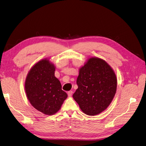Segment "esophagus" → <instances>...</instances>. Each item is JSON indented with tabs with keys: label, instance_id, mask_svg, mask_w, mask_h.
<instances>
[{
	"label": "esophagus",
	"instance_id": "esophagus-1",
	"mask_svg": "<svg viewBox=\"0 0 146 146\" xmlns=\"http://www.w3.org/2000/svg\"><path fill=\"white\" fill-rule=\"evenodd\" d=\"M72 93H73V92L72 91V90H70V91H69L67 92V94H68V96L69 97H70V96H72Z\"/></svg>",
	"mask_w": 146,
	"mask_h": 146
}]
</instances>
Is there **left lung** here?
<instances>
[{"mask_svg": "<svg viewBox=\"0 0 146 146\" xmlns=\"http://www.w3.org/2000/svg\"><path fill=\"white\" fill-rule=\"evenodd\" d=\"M78 86L73 98L80 109L90 115L99 114L110 105L117 89V79L104 60L92 57L79 70Z\"/></svg>", "mask_w": 146, "mask_h": 146, "instance_id": "left-lung-1", "label": "left lung"}]
</instances>
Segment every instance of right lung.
I'll use <instances>...</instances> for the list:
<instances>
[{
	"mask_svg": "<svg viewBox=\"0 0 146 146\" xmlns=\"http://www.w3.org/2000/svg\"><path fill=\"white\" fill-rule=\"evenodd\" d=\"M54 71L53 64L48 60H42L32 67L25 81V91L31 104L47 115L59 111L67 98L60 81L54 76Z\"/></svg>",
	"mask_w": 146,
	"mask_h": 146,
	"instance_id": "right-lung-1",
	"label": "right lung"
}]
</instances>
